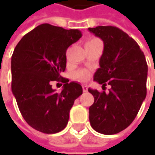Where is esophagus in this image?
<instances>
[{"instance_id": "1", "label": "esophagus", "mask_w": 155, "mask_h": 155, "mask_svg": "<svg viewBox=\"0 0 155 155\" xmlns=\"http://www.w3.org/2000/svg\"><path fill=\"white\" fill-rule=\"evenodd\" d=\"M87 91H88V88H87L86 85H83V91L84 92H86Z\"/></svg>"}]
</instances>
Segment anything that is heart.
Instances as JSON below:
<instances>
[{"label": "heart", "mask_w": 155, "mask_h": 155, "mask_svg": "<svg viewBox=\"0 0 155 155\" xmlns=\"http://www.w3.org/2000/svg\"><path fill=\"white\" fill-rule=\"evenodd\" d=\"M97 40H98V39H91L89 41H97ZM88 78H89V72L87 71H80L77 72V74H76V78L80 81H85L86 79H88Z\"/></svg>", "instance_id": "b5f03b06"}]
</instances>
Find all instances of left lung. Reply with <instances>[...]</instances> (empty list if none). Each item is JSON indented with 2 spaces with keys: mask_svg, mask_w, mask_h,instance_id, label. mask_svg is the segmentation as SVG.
I'll return each mask as SVG.
<instances>
[{
  "mask_svg": "<svg viewBox=\"0 0 155 155\" xmlns=\"http://www.w3.org/2000/svg\"><path fill=\"white\" fill-rule=\"evenodd\" d=\"M89 31L104 45L94 81L103 87L106 83L111 86L109 93L88 90L94 97L89 108L90 122L98 133L117 134L132 123L146 98L145 55L136 41L118 27L99 26Z\"/></svg>",
  "mask_w": 155,
  "mask_h": 155,
  "instance_id": "8db88e82",
  "label": "left lung"
}]
</instances>
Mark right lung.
<instances>
[{
  "instance_id": "right-lung-1",
  "label": "right lung",
  "mask_w": 155,
  "mask_h": 155,
  "mask_svg": "<svg viewBox=\"0 0 155 155\" xmlns=\"http://www.w3.org/2000/svg\"><path fill=\"white\" fill-rule=\"evenodd\" d=\"M82 37L78 29L41 24L17 44L11 59L12 92L25 121L45 134L60 132L68 123L70 110L83 93L78 83H68L61 73L66 50ZM64 83L61 93L51 82Z\"/></svg>"
}]
</instances>
